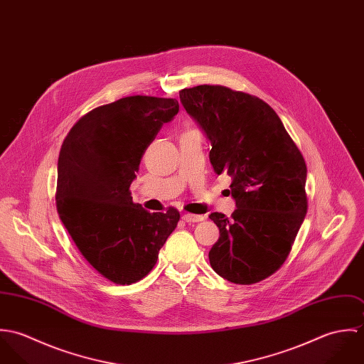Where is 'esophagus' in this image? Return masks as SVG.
Returning <instances> with one entry per match:
<instances>
[{"label": "esophagus", "instance_id": "34e87169", "mask_svg": "<svg viewBox=\"0 0 364 364\" xmlns=\"http://www.w3.org/2000/svg\"><path fill=\"white\" fill-rule=\"evenodd\" d=\"M206 217L202 215V214H191V213H186L182 215V220L186 221V223H199V221H203Z\"/></svg>", "mask_w": 364, "mask_h": 364}]
</instances>
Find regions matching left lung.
Instances as JSON below:
<instances>
[{
  "instance_id": "8db88e82",
  "label": "left lung",
  "mask_w": 364,
  "mask_h": 364,
  "mask_svg": "<svg viewBox=\"0 0 364 364\" xmlns=\"http://www.w3.org/2000/svg\"><path fill=\"white\" fill-rule=\"evenodd\" d=\"M179 97L211 143L214 172L232 178L237 208L231 218L217 211L208 215L220 230L210 264L231 283H258L286 262L304 221V156L258 97L223 85L185 88Z\"/></svg>"
}]
</instances>
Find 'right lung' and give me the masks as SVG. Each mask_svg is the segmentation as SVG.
<instances>
[{
	"label": "right lung",
	"instance_id": "1",
	"mask_svg": "<svg viewBox=\"0 0 364 364\" xmlns=\"http://www.w3.org/2000/svg\"><path fill=\"white\" fill-rule=\"evenodd\" d=\"M178 110L172 98L126 97L80 117L61 144L58 217L81 255L116 284L136 283L153 270L181 218L175 208L147 211L130 192L147 147Z\"/></svg>",
	"mask_w": 364,
	"mask_h": 364
}]
</instances>
